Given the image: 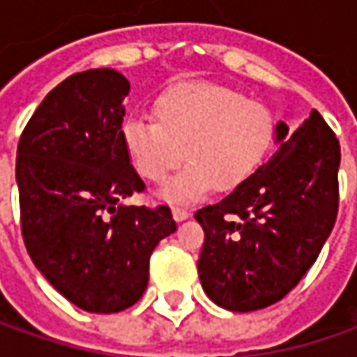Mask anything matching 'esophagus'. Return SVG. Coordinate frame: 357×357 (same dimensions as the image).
Segmentation results:
<instances>
[{
  "mask_svg": "<svg viewBox=\"0 0 357 357\" xmlns=\"http://www.w3.org/2000/svg\"><path fill=\"white\" fill-rule=\"evenodd\" d=\"M188 216H190V211H186L183 206H174V208H172V218H174L176 222H183Z\"/></svg>",
  "mask_w": 357,
  "mask_h": 357,
  "instance_id": "obj_1",
  "label": "esophagus"
}]
</instances>
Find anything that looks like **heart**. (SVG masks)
I'll return each instance as SVG.
<instances>
[{
	"label": "heart",
	"mask_w": 357,
	"mask_h": 357,
	"mask_svg": "<svg viewBox=\"0 0 357 357\" xmlns=\"http://www.w3.org/2000/svg\"><path fill=\"white\" fill-rule=\"evenodd\" d=\"M153 117L129 119L123 144L135 169L162 183L183 158L190 160L165 188L171 200H192L206 192L242 185L272 151L278 121L262 101L218 83L186 81L160 91Z\"/></svg>",
	"instance_id": "b5f03b06"
}]
</instances>
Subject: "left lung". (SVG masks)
<instances>
[{
	"label": "left lung",
	"mask_w": 357,
	"mask_h": 357,
	"mask_svg": "<svg viewBox=\"0 0 357 357\" xmlns=\"http://www.w3.org/2000/svg\"><path fill=\"white\" fill-rule=\"evenodd\" d=\"M278 151L228 197L195 214L204 230L199 278L220 308L276 304L316 262L337 216L340 143L318 111L290 130Z\"/></svg>",
	"instance_id": "obj_1"
}]
</instances>
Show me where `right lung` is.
<instances>
[{
  "label": "right lung",
  "mask_w": 357,
  "mask_h": 357,
  "mask_svg": "<svg viewBox=\"0 0 357 357\" xmlns=\"http://www.w3.org/2000/svg\"><path fill=\"white\" fill-rule=\"evenodd\" d=\"M129 91L115 69L67 77L37 107L17 144L25 248L59 294L95 314L139 302L151 254L176 230L167 204L123 202L144 190L123 144Z\"/></svg>",
  "instance_id": "1"
}]
</instances>
